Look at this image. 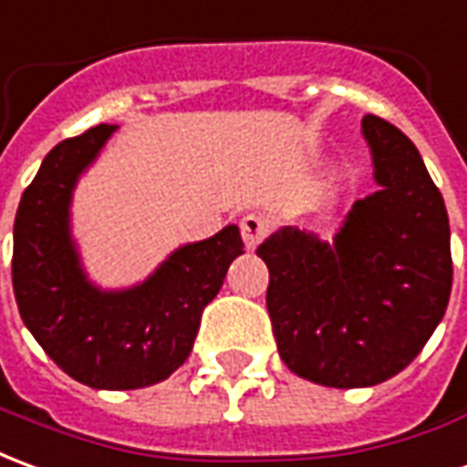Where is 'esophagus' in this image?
Instances as JSON below:
<instances>
[{"label":"esophagus","instance_id":"esophagus-1","mask_svg":"<svg viewBox=\"0 0 467 467\" xmlns=\"http://www.w3.org/2000/svg\"><path fill=\"white\" fill-rule=\"evenodd\" d=\"M266 234H269V223H266V218L264 216H259V213H249V216L241 218V236H244L246 249H256Z\"/></svg>","mask_w":467,"mask_h":467}]
</instances>
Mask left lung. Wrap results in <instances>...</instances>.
I'll return each instance as SVG.
<instances>
[{
	"label": "left lung",
	"mask_w": 467,
	"mask_h": 467,
	"mask_svg": "<svg viewBox=\"0 0 467 467\" xmlns=\"http://www.w3.org/2000/svg\"><path fill=\"white\" fill-rule=\"evenodd\" d=\"M377 191L334 241L294 226L261 244L266 309L284 365L324 387H372L420 355L448 309L451 223L418 148L392 122L362 118Z\"/></svg>",
	"instance_id": "left-lung-1"
}]
</instances>
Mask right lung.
Instances as JSON below:
<instances>
[{
  "label": "right lung",
  "mask_w": 467,
  "mask_h": 467,
  "mask_svg": "<svg viewBox=\"0 0 467 467\" xmlns=\"http://www.w3.org/2000/svg\"><path fill=\"white\" fill-rule=\"evenodd\" d=\"M112 133L115 125L90 128L42 161L16 208L12 286L22 322L62 372L95 389H138L186 362L201 314L244 241L239 226H226L175 249L143 284L120 292L95 286L69 234V203Z\"/></svg>",
  "instance_id": "add662e5"
}]
</instances>
